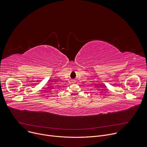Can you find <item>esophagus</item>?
<instances>
[{"label":"esophagus","mask_w":147,"mask_h":147,"mask_svg":"<svg viewBox=\"0 0 147 147\" xmlns=\"http://www.w3.org/2000/svg\"><path fill=\"white\" fill-rule=\"evenodd\" d=\"M72 81H73V82H75V80H73Z\"/></svg>","instance_id":"esophagus-1"}]
</instances>
